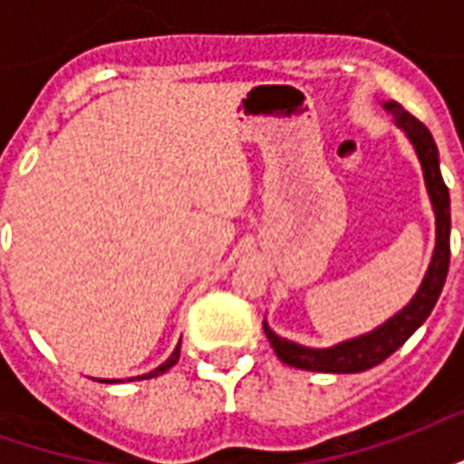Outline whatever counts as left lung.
I'll return each instance as SVG.
<instances>
[{"label": "left lung", "mask_w": 464, "mask_h": 464, "mask_svg": "<svg viewBox=\"0 0 464 464\" xmlns=\"http://www.w3.org/2000/svg\"><path fill=\"white\" fill-rule=\"evenodd\" d=\"M388 111H392L398 126H402L408 131L410 141L418 151V159L422 163V173H425V183H428V193L432 198V208H435V221H438V243H435V253H432V263H430L428 276L420 285V291L415 293V298L405 305L402 311L390 318L385 325H380L378 331L360 335L348 343H341L335 348L313 350L295 345L291 341H283L276 333L263 325V331L268 335L276 355L291 365V368L313 370V372H362V370L375 368L382 360L390 358L395 350L408 341L412 333L418 331L422 323L428 321V315L435 308L445 278H448L450 268V191L442 173H440V159L438 146L432 141V133L428 131V126L418 121L415 116L405 111L402 106L395 102L385 104Z\"/></svg>", "instance_id": "8db88e82"}]
</instances>
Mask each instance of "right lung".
<instances>
[{"label": "right lung", "instance_id": "right-lung-1", "mask_svg": "<svg viewBox=\"0 0 464 464\" xmlns=\"http://www.w3.org/2000/svg\"><path fill=\"white\" fill-rule=\"evenodd\" d=\"M179 355H181V343L176 345V350H173V355L166 362H163L161 368H156L153 372H149V375H143V378H156V375H161V372H166L169 368H173L176 362H179ZM102 382H114V380H102Z\"/></svg>", "mask_w": 464, "mask_h": 464}]
</instances>
